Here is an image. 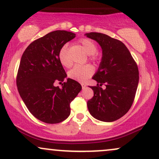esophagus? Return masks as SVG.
Here are the masks:
<instances>
[{
  "label": "esophagus",
  "instance_id": "esophagus-1",
  "mask_svg": "<svg viewBox=\"0 0 159 159\" xmlns=\"http://www.w3.org/2000/svg\"><path fill=\"white\" fill-rule=\"evenodd\" d=\"M81 85H82V88H83V89H85V87H86V84L85 83H81Z\"/></svg>",
  "mask_w": 159,
  "mask_h": 159
}]
</instances>
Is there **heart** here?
<instances>
[{"label": "heart", "mask_w": 159, "mask_h": 159, "mask_svg": "<svg viewBox=\"0 0 159 159\" xmlns=\"http://www.w3.org/2000/svg\"><path fill=\"white\" fill-rule=\"evenodd\" d=\"M79 43L83 50L86 53L90 55V59L93 61H96L98 59V56L97 54V45L94 42L90 39L83 38L80 39ZM58 59L61 65L66 68L71 66L72 62L68 57V47L67 45L62 46L59 50L58 53ZM94 73V68L90 65H76L71 70H69L68 76L70 79L76 80L79 82L85 81L88 78L92 76Z\"/></svg>", "instance_id": "1"}]
</instances>
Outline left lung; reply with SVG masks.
Here are the masks:
<instances>
[{
  "label": "left lung",
  "mask_w": 159,
  "mask_h": 159,
  "mask_svg": "<svg viewBox=\"0 0 159 159\" xmlns=\"http://www.w3.org/2000/svg\"><path fill=\"white\" fill-rule=\"evenodd\" d=\"M85 35L98 42L102 50L101 62L92 77L98 84L90 86L94 97L87 102L88 109L94 118L112 122L126 115L133 103L139 81L138 65L120 41L100 33Z\"/></svg>",
  "instance_id": "8db88e82"
}]
</instances>
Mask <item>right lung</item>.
<instances>
[{"label":"right lung","instance_id":"1","mask_svg":"<svg viewBox=\"0 0 159 159\" xmlns=\"http://www.w3.org/2000/svg\"><path fill=\"white\" fill-rule=\"evenodd\" d=\"M76 35L56 30L33 42L24 50L16 78L18 91L28 110L39 120L58 124L68 118L70 102L81 91V85L67 76L58 53Z\"/></svg>","mask_w":159,"mask_h":159}]
</instances>
